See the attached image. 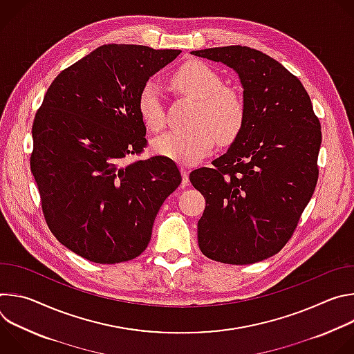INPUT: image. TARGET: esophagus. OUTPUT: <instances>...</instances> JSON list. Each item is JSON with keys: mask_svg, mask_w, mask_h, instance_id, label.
<instances>
[{"mask_svg": "<svg viewBox=\"0 0 354 354\" xmlns=\"http://www.w3.org/2000/svg\"><path fill=\"white\" fill-rule=\"evenodd\" d=\"M180 172H182V176H183V183H189V172H190V169H189V167H186V165H182L180 167Z\"/></svg>", "mask_w": 354, "mask_h": 354, "instance_id": "1", "label": "esophagus"}]
</instances>
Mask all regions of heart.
<instances>
[{
    "label": "heart",
    "mask_w": 354,
    "mask_h": 354,
    "mask_svg": "<svg viewBox=\"0 0 354 354\" xmlns=\"http://www.w3.org/2000/svg\"><path fill=\"white\" fill-rule=\"evenodd\" d=\"M174 88L196 100L192 124L185 131L167 133L153 141L156 153L178 162L192 164L210 153L216 137L221 142L232 141L245 123V104L238 92L223 86L220 75L203 63L183 64L172 75ZM138 112L151 131L165 126L161 91L153 81L147 82L138 96Z\"/></svg>",
    "instance_id": "heart-1"
}]
</instances>
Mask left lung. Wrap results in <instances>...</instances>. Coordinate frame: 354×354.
I'll list each match as a JSON object with an SVG mask.
<instances>
[{"mask_svg": "<svg viewBox=\"0 0 354 354\" xmlns=\"http://www.w3.org/2000/svg\"><path fill=\"white\" fill-rule=\"evenodd\" d=\"M232 68L245 123L212 168L190 172L205 196L198 248L230 265L268 259L287 243L318 180L322 134L304 85L279 62L246 46L192 52Z\"/></svg>", "mask_w": 354, "mask_h": 354, "instance_id": "1", "label": "left lung"}]
</instances>
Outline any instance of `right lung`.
<instances>
[{
    "mask_svg": "<svg viewBox=\"0 0 354 354\" xmlns=\"http://www.w3.org/2000/svg\"><path fill=\"white\" fill-rule=\"evenodd\" d=\"M179 55L100 46L56 77L35 116L30 169L44 218L86 261L112 265L141 255L162 203L182 182L168 157L123 164L147 145L142 86Z\"/></svg>",
    "mask_w": 354,
    "mask_h": 354,
    "instance_id": "1",
    "label": "right lung"
}]
</instances>
